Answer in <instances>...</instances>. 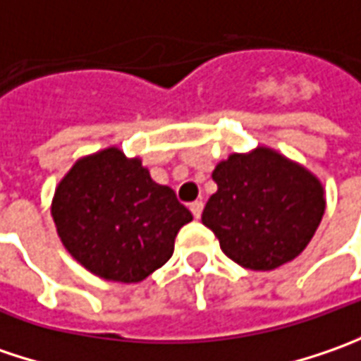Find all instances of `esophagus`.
Segmentation results:
<instances>
[{"instance_id":"34e87169","label":"esophagus","mask_w":361,"mask_h":361,"mask_svg":"<svg viewBox=\"0 0 361 361\" xmlns=\"http://www.w3.org/2000/svg\"><path fill=\"white\" fill-rule=\"evenodd\" d=\"M190 213H192V216H195V219H201V215H202V201L190 202Z\"/></svg>"}]
</instances>
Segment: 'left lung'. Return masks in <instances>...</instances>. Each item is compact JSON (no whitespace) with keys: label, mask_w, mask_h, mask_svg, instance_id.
Here are the masks:
<instances>
[{"label":"left lung","mask_w":361,"mask_h":361,"mask_svg":"<svg viewBox=\"0 0 361 361\" xmlns=\"http://www.w3.org/2000/svg\"><path fill=\"white\" fill-rule=\"evenodd\" d=\"M213 180L202 225L245 269L271 271L295 259L326 211L319 178L265 146L221 160Z\"/></svg>","instance_id":"8db88e82"}]
</instances>
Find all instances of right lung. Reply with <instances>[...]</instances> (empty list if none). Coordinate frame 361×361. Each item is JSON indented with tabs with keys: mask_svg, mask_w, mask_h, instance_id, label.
I'll return each instance as SVG.
<instances>
[{
	"mask_svg": "<svg viewBox=\"0 0 361 361\" xmlns=\"http://www.w3.org/2000/svg\"><path fill=\"white\" fill-rule=\"evenodd\" d=\"M51 216L68 253L94 275L138 283L162 267L174 237L192 221L171 187L150 178L140 159L106 148L80 159L60 180Z\"/></svg>",
	"mask_w": 361,
	"mask_h": 361,
	"instance_id": "1",
	"label": "right lung"
}]
</instances>
